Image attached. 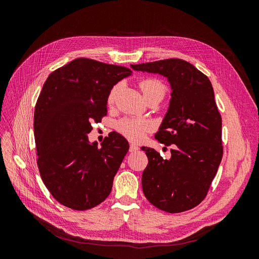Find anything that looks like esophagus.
Wrapping results in <instances>:
<instances>
[{
	"label": "esophagus",
	"mask_w": 259,
	"mask_h": 259,
	"mask_svg": "<svg viewBox=\"0 0 259 259\" xmlns=\"http://www.w3.org/2000/svg\"><path fill=\"white\" fill-rule=\"evenodd\" d=\"M138 146L134 145V144H131L130 145V152H136L138 150Z\"/></svg>",
	"instance_id": "obj_1"
}]
</instances>
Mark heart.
<instances>
[{
  "label": "heart",
  "instance_id": "obj_1",
  "mask_svg": "<svg viewBox=\"0 0 259 259\" xmlns=\"http://www.w3.org/2000/svg\"><path fill=\"white\" fill-rule=\"evenodd\" d=\"M140 89L143 91V94L146 99L152 98V97H159L163 98L165 95V85L161 81L152 79V77H148L144 79L139 83ZM121 90V84H115L111 91L109 92V95L107 98L108 105H112L115 98ZM117 131L121 134L126 137L132 142H139L142 140L148 131H150L152 125L148 120L145 119H136V117H124L116 125Z\"/></svg>",
  "mask_w": 259,
  "mask_h": 259
}]
</instances>
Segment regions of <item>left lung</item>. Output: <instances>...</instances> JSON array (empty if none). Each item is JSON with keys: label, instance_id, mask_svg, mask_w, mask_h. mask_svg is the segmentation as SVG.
Listing matches in <instances>:
<instances>
[{"label": "left lung", "instance_id": "1", "mask_svg": "<svg viewBox=\"0 0 259 259\" xmlns=\"http://www.w3.org/2000/svg\"><path fill=\"white\" fill-rule=\"evenodd\" d=\"M131 68L165 76L171 90L167 112L154 137L174 146L168 160L152 148H142L148 156L142 178L145 197L167 213L191 209L206 197L223 158L222 116L213 86L205 74L183 59Z\"/></svg>", "mask_w": 259, "mask_h": 259}]
</instances>
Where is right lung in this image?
I'll return each instance as SVG.
<instances>
[{
  "instance_id": "right-lung-1",
  "label": "right lung",
  "mask_w": 259,
  "mask_h": 259,
  "mask_svg": "<svg viewBox=\"0 0 259 259\" xmlns=\"http://www.w3.org/2000/svg\"><path fill=\"white\" fill-rule=\"evenodd\" d=\"M131 74L128 68L76 58L45 81L34 110L37 166L60 204L85 210L110 194L130 145L113 132L98 147L88 134L106 115L109 92Z\"/></svg>"
}]
</instances>
